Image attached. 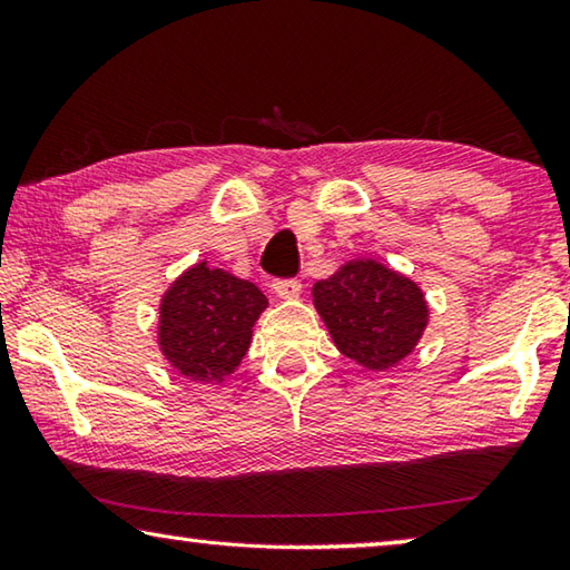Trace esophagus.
<instances>
[{
  "mask_svg": "<svg viewBox=\"0 0 570 570\" xmlns=\"http://www.w3.org/2000/svg\"><path fill=\"white\" fill-rule=\"evenodd\" d=\"M272 288L278 298H296L302 294V282L298 278H278Z\"/></svg>",
  "mask_w": 570,
  "mask_h": 570,
  "instance_id": "1",
  "label": "esophagus"
}]
</instances>
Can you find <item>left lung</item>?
<instances>
[{
  "label": "left lung",
  "instance_id": "left-lung-1",
  "mask_svg": "<svg viewBox=\"0 0 570 570\" xmlns=\"http://www.w3.org/2000/svg\"><path fill=\"white\" fill-rule=\"evenodd\" d=\"M312 302L336 350L370 372L397 366L430 324L422 286L372 256H352L316 282Z\"/></svg>",
  "mask_w": 570,
  "mask_h": 570
}]
</instances>
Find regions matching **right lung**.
<instances>
[{
	"label": "right lung",
	"instance_id": "obj_1",
	"mask_svg": "<svg viewBox=\"0 0 570 570\" xmlns=\"http://www.w3.org/2000/svg\"><path fill=\"white\" fill-rule=\"evenodd\" d=\"M268 308L262 288L206 258L168 284L158 302V350L173 372L220 387L238 370Z\"/></svg>",
	"mask_w": 570,
	"mask_h": 570
}]
</instances>
